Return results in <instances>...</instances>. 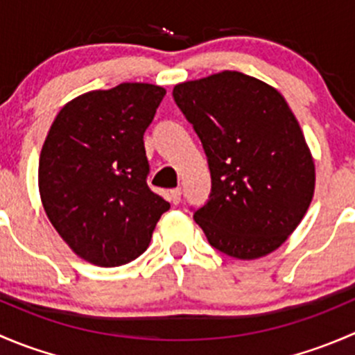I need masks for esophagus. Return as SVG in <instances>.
I'll return each mask as SVG.
<instances>
[{"instance_id":"obj_1","label":"esophagus","mask_w":355,"mask_h":355,"mask_svg":"<svg viewBox=\"0 0 355 355\" xmlns=\"http://www.w3.org/2000/svg\"><path fill=\"white\" fill-rule=\"evenodd\" d=\"M170 199H171V202H173V204L180 202V199H182V189H180V187L171 189V191H170Z\"/></svg>"}]
</instances>
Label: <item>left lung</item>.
<instances>
[{"label":"left lung","instance_id":"obj_1","mask_svg":"<svg viewBox=\"0 0 355 355\" xmlns=\"http://www.w3.org/2000/svg\"><path fill=\"white\" fill-rule=\"evenodd\" d=\"M173 98L209 163V200L194 214L209 244L244 261L277 250L316 185L314 157L288 103L273 85L232 70L177 84Z\"/></svg>","mask_w":355,"mask_h":355}]
</instances>
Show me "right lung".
<instances>
[{
  "mask_svg": "<svg viewBox=\"0 0 355 355\" xmlns=\"http://www.w3.org/2000/svg\"><path fill=\"white\" fill-rule=\"evenodd\" d=\"M166 94L123 82L89 91L56 114L39 156V196L67 245L87 263L120 266L141 256L170 204L148 187L144 132Z\"/></svg>",
  "mask_w": 355,
  "mask_h": 355,
  "instance_id": "add662e5",
  "label": "right lung"
}]
</instances>
